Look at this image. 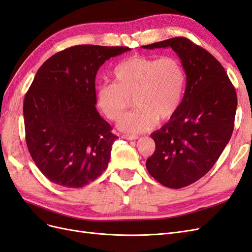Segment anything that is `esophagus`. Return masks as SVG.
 I'll return each instance as SVG.
<instances>
[{"label":"esophagus","mask_w":252,"mask_h":252,"mask_svg":"<svg viewBox=\"0 0 252 252\" xmlns=\"http://www.w3.org/2000/svg\"><path fill=\"white\" fill-rule=\"evenodd\" d=\"M122 138L125 139V140H128V141H133V140L139 139V136L133 135V134H124V135H122Z\"/></svg>","instance_id":"obj_1"}]
</instances>
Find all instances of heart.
Here are the masks:
<instances>
[{"instance_id":"b5f03b06","label":"heart","mask_w":252,"mask_h":252,"mask_svg":"<svg viewBox=\"0 0 252 252\" xmlns=\"http://www.w3.org/2000/svg\"><path fill=\"white\" fill-rule=\"evenodd\" d=\"M113 83L96 88V105L106 118L117 121L135 101L137 109L121 118L118 127L128 133H141L178 112L186 88V73L173 56L162 58L132 56L119 63Z\"/></svg>"}]
</instances>
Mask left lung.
<instances>
[{
	"mask_svg": "<svg viewBox=\"0 0 252 252\" xmlns=\"http://www.w3.org/2000/svg\"><path fill=\"white\" fill-rule=\"evenodd\" d=\"M169 47L184 67L186 89L175 116L151 133L156 151L146 167L162 185L179 189L200 180L218 161L231 138L238 98L219 61L186 37L142 46Z\"/></svg>",
	"mask_w": 252,
	"mask_h": 252,
	"instance_id": "1",
	"label": "left lung"
}]
</instances>
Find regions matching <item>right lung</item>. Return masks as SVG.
I'll return each instance as SVG.
<instances>
[{
	"label": "right lung",
	"mask_w": 252,
	"mask_h": 252,
	"mask_svg": "<svg viewBox=\"0 0 252 252\" xmlns=\"http://www.w3.org/2000/svg\"><path fill=\"white\" fill-rule=\"evenodd\" d=\"M129 50L78 45L37 70L23 113L30 156L50 182L81 188L107 168L118 136L95 108V75L105 61Z\"/></svg>",
	"instance_id": "obj_1"
}]
</instances>
